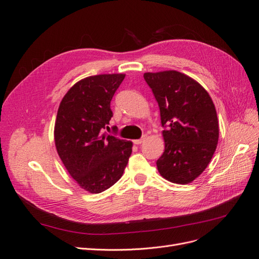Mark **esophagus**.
<instances>
[{
  "mask_svg": "<svg viewBox=\"0 0 259 259\" xmlns=\"http://www.w3.org/2000/svg\"><path fill=\"white\" fill-rule=\"evenodd\" d=\"M146 139H147V135H144L142 138L140 139H136V140H134V144L135 145H142L143 143H145L146 142Z\"/></svg>",
  "mask_w": 259,
  "mask_h": 259,
  "instance_id": "esophagus-1",
  "label": "esophagus"
}]
</instances>
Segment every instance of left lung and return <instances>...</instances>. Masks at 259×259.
I'll return each mask as SVG.
<instances>
[{"mask_svg": "<svg viewBox=\"0 0 259 259\" xmlns=\"http://www.w3.org/2000/svg\"><path fill=\"white\" fill-rule=\"evenodd\" d=\"M145 81L160 108L164 144L156 161L161 176L187 185L199 177L216 150L219 126L208 93L197 81L175 70L147 72Z\"/></svg>", "mask_w": 259, "mask_h": 259, "instance_id": "8db88e82", "label": "left lung"}]
</instances>
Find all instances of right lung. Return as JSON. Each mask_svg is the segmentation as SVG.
Returning a JSON list of instances; mask_svg holds the SVG:
<instances>
[{"instance_id": "add662e5", "label": "right lung", "mask_w": 259, "mask_h": 259, "mask_svg": "<svg viewBox=\"0 0 259 259\" xmlns=\"http://www.w3.org/2000/svg\"><path fill=\"white\" fill-rule=\"evenodd\" d=\"M125 74L92 75L62 98L55 122V146L68 173L84 190L100 193L119 180L133 143L107 134L115 91Z\"/></svg>"}]
</instances>
